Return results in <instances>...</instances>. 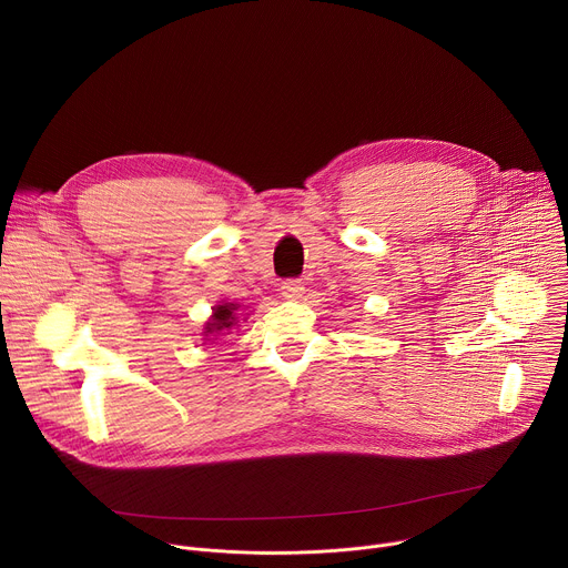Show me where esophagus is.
Returning a JSON list of instances; mask_svg holds the SVG:
<instances>
[{
  "instance_id": "obj_1",
  "label": "esophagus",
  "mask_w": 568,
  "mask_h": 568,
  "mask_svg": "<svg viewBox=\"0 0 568 568\" xmlns=\"http://www.w3.org/2000/svg\"><path fill=\"white\" fill-rule=\"evenodd\" d=\"M281 290H283V296L285 298H290V301H296V298H301V294H303V283L298 281V278H287L283 285H281Z\"/></svg>"
}]
</instances>
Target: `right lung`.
<instances>
[{"label":"right lung","mask_w":568,"mask_h":568,"mask_svg":"<svg viewBox=\"0 0 568 568\" xmlns=\"http://www.w3.org/2000/svg\"><path fill=\"white\" fill-rule=\"evenodd\" d=\"M237 310H240L237 303L215 305L211 318L206 321V326H204V335L213 337V335H220L222 331H231L235 326V321H237Z\"/></svg>","instance_id":"1"}]
</instances>
